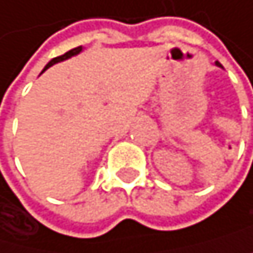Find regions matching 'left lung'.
Here are the masks:
<instances>
[{
  "label": "left lung",
  "instance_id": "obj_1",
  "mask_svg": "<svg viewBox=\"0 0 253 253\" xmlns=\"http://www.w3.org/2000/svg\"><path fill=\"white\" fill-rule=\"evenodd\" d=\"M216 65H219V67H221V63H219V62H216Z\"/></svg>",
  "mask_w": 253,
  "mask_h": 253
}]
</instances>
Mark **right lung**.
<instances>
[{"label": "right lung", "instance_id": "right-lung-1", "mask_svg": "<svg viewBox=\"0 0 253 253\" xmlns=\"http://www.w3.org/2000/svg\"><path fill=\"white\" fill-rule=\"evenodd\" d=\"M82 51V46H78V48H73V49H70L68 52H65V54H62V55H59V57H54L48 65H46V67H44V70L43 71H46L49 67H52V65L54 63H57V62H62V60H65V59H70L71 57V55H76V54H79Z\"/></svg>", "mask_w": 253, "mask_h": 253}]
</instances>
